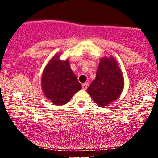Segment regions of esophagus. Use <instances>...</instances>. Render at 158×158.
Wrapping results in <instances>:
<instances>
[{
    "instance_id": "34e87169",
    "label": "esophagus",
    "mask_w": 158,
    "mask_h": 158,
    "mask_svg": "<svg viewBox=\"0 0 158 158\" xmlns=\"http://www.w3.org/2000/svg\"><path fill=\"white\" fill-rule=\"evenodd\" d=\"M88 83H84V84H82V89L83 90H86L87 88H88Z\"/></svg>"
}]
</instances>
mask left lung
<instances>
[{
    "instance_id": "left-lung-1",
    "label": "left lung",
    "mask_w": 158,
    "mask_h": 158,
    "mask_svg": "<svg viewBox=\"0 0 158 158\" xmlns=\"http://www.w3.org/2000/svg\"><path fill=\"white\" fill-rule=\"evenodd\" d=\"M123 88L124 77L118 62L112 56H103L88 93L98 106L105 108L120 97Z\"/></svg>"
}]
</instances>
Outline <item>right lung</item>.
<instances>
[{
  "instance_id": "1",
  "label": "right lung",
  "mask_w": 158,
  "mask_h": 158,
  "mask_svg": "<svg viewBox=\"0 0 158 158\" xmlns=\"http://www.w3.org/2000/svg\"><path fill=\"white\" fill-rule=\"evenodd\" d=\"M61 53L51 58L43 70L41 88L47 99L56 106L68 103L81 85L70 66L68 59L61 60Z\"/></svg>"
}]
</instances>
